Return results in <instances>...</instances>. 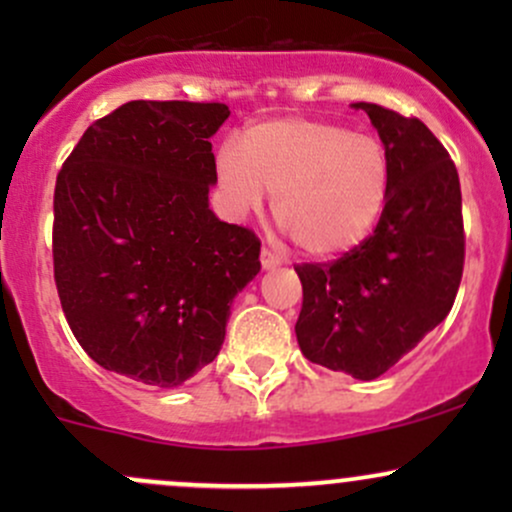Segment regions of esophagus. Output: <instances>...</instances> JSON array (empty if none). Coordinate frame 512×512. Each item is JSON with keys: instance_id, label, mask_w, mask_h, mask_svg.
Here are the masks:
<instances>
[{"instance_id": "34e87169", "label": "esophagus", "mask_w": 512, "mask_h": 512, "mask_svg": "<svg viewBox=\"0 0 512 512\" xmlns=\"http://www.w3.org/2000/svg\"><path fill=\"white\" fill-rule=\"evenodd\" d=\"M260 262H262V269H276V267H279V257H276L269 248H262Z\"/></svg>"}]
</instances>
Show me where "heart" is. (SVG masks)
<instances>
[{
  "mask_svg": "<svg viewBox=\"0 0 512 512\" xmlns=\"http://www.w3.org/2000/svg\"><path fill=\"white\" fill-rule=\"evenodd\" d=\"M216 178L240 214L274 195V219L305 255L356 248L390 192V158L370 134L334 122L289 120L252 127L243 149L223 144Z\"/></svg>",
  "mask_w": 512,
  "mask_h": 512,
  "instance_id": "heart-1",
  "label": "heart"
}]
</instances>
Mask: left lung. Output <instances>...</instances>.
I'll list each match as a JSON object with an SVG mask.
<instances>
[{"label":"left lung","instance_id":"8db88e82","mask_svg":"<svg viewBox=\"0 0 512 512\" xmlns=\"http://www.w3.org/2000/svg\"><path fill=\"white\" fill-rule=\"evenodd\" d=\"M390 158L378 226L337 262L296 264L303 356L375 380L450 313L464 267L462 192L445 146L416 117L354 103Z\"/></svg>","mask_w":512,"mask_h":512}]
</instances>
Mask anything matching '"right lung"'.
I'll use <instances>...</instances> for the list:
<instances>
[{"mask_svg":"<svg viewBox=\"0 0 512 512\" xmlns=\"http://www.w3.org/2000/svg\"><path fill=\"white\" fill-rule=\"evenodd\" d=\"M223 103L129 101L57 175L52 260L76 342L98 366L178 387L219 354L260 240L209 209Z\"/></svg>","mask_w":512,"mask_h":512,"instance_id":"right-lung-1","label":"right lung"}]
</instances>
